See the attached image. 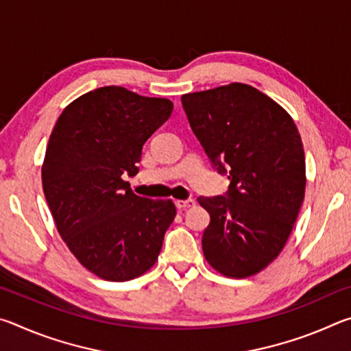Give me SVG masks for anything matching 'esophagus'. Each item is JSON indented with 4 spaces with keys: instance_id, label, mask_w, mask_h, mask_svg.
Returning a JSON list of instances; mask_svg holds the SVG:
<instances>
[{
    "instance_id": "1",
    "label": "esophagus",
    "mask_w": 351,
    "mask_h": 351,
    "mask_svg": "<svg viewBox=\"0 0 351 351\" xmlns=\"http://www.w3.org/2000/svg\"><path fill=\"white\" fill-rule=\"evenodd\" d=\"M195 204H197L195 203V199H176L175 201V206L180 210H186V209H189V207H193Z\"/></svg>"
}]
</instances>
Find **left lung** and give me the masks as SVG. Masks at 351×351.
I'll return each instance as SVG.
<instances>
[{
	"label": "left lung",
	"instance_id": "8db88e82",
	"mask_svg": "<svg viewBox=\"0 0 351 351\" xmlns=\"http://www.w3.org/2000/svg\"><path fill=\"white\" fill-rule=\"evenodd\" d=\"M181 102L206 154L230 181L226 197L198 198L210 215L207 263L230 278L258 274L283 251L305 198L299 130L287 110L246 83L182 94Z\"/></svg>",
	"mask_w": 351,
	"mask_h": 351
}]
</instances>
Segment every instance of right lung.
<instances>
[{"label":"right lung","instance_id":"right-lung-1","mask_svg":"<svg viewBox=\"0 0 351 351\" xmlns=\"http://www.w3.org/2000/svg\"><path fill=\"white\" fill-rule=\"evenodd\" d=\"M171 111L169 99L104 86L73 100L52 130L41 165L47 206L69 251L104 280L145 274L173 223V201L138 197L125 181Z\"/></svg>","mask_w":351,"mask_h":351}]
</instances>
